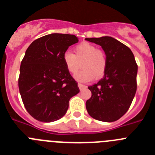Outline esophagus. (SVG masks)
Listing matches in <instances>:
<instances>
[{
    "mask_svg": "<svg viewBox=\"0 0 155 155\" xmlns=\"http://www.w3.org/2000/svg\"><path fill=\"white\" fill-rule=\"evenodd\" d=\"M78 87H79V89L81 91V90H83V89H85L86 87H87V86L84 85V84H81V83H78Z\"/></svg>",
    "mask_w": 155,
    "mask_h": 155,
    "instance_id": "esophagus-1",
    "label": "esophagus"
}]
</instances>
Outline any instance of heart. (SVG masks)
<instances>
[{
  "mask_svg": "<svg viewBox=\"0 0 155 155\" xmlns=\"http://www.w3.org/2000/svg\"><path fill=\"white\" fill-rule=\"evenodd\" d=\"M63 60L68 72L75 74L81 68L83 70L75 76L79 81H89L93 78H100L104 75L107 66V59L103 51L88 42H82L74 48V54L69 51L64 53Z\"/></svg>",
  "mask_w": 155,
  "mask_h": 155,
  "instance_id": "b5f03b06",
  "label": "heart"
}]
</instances>
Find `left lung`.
I'll return each mask as SVG.
<instances>
[{
	"label": "left lung",
	"instance_id": "8db88e82",
	"mask_svg": "<svg viewBox=\"0 0 155 155\" xmlns=\"http://www.w3.org/2000/svg\"><path fill=\"white\" fill-rule=\"evenodd\" d=\"M85 39L102 46L107 59L103 78L88 86L91 97L86 102V109L95 120L116 121L128 111L136 94L137 64L130 49L114 38Z\"/></svg>",
	"mask_w": 155,
	"mask_h": 155
}]
</instances>
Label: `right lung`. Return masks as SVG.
I'll return each instance as SVG.
<instances>
[{
  "instance_id": "obj_1",
  "label": "right lung",
  "mask_w": 155,
  "mask_h": 155,
  "mask_svg": "<svg viewBox=\"0 0 155 155\" xmlns=\"http://www.w3.org/2000/svg\"><path fill=\"white\" fill-rule=\"evenodd\" d=\"M78 42L74 35L53 33L31 42L20 66L18 88L25 108L34 119L56 121L66 114L71 97L80 91L63 56Z\"/></svg>"
}]
</instances>
